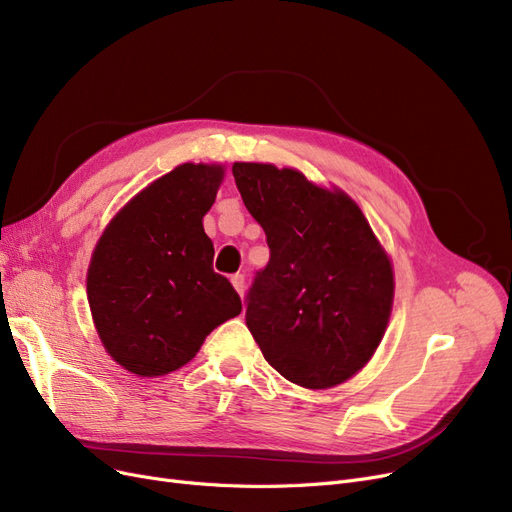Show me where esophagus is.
<instances>
[{"label": "esophagus", "mask_w": 512, "mask_h": 512, "mask_svg": "<svg viewBox=\"0 0 512 512\" xmlns=\"http://www.w3.org/2000/svg\"><path fill=\"white\" fill-rule=\"evenodd\" d=\"M230 280H232V286L236 288V293L240 297H244V288H247V286H244V276L242 274H234Z\"/></svg>", "instance_id": "1"}]
</instances>
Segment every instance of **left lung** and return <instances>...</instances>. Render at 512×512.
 Wrapping results in <instances>:
<instances>
[{
  "label": "left lung",
  "mask_w": 512,
  "mask_h": 512,
  "mask_svg": "<svg viewBox=\"0 0 512 512\" xmlns=\"http://www.w3.org/2000/svg\"><path fill=\"white\" fill-rule=\"evenodd\" d=\"M232 173L272 251L244 314L263 358L305 389L345 383L385 337L391 257L341 188L272 163L238 161Z\"/></svg>",
  "instance_id": "8db88e82"
}]
</instances>
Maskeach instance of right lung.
Wrapping results in <instances>:
<instances>
[{
	"instance_id": "obj_1",
	"label": "right lung",
	"mask_w": 512,
	"mask_h": 512,
	"mask_svg": "<svg viewBox=\"0 0 512 512\" xmlns=\"http://www.w3.org/2000/svg\"><path fill=\"white\" fill-rule=\"evenodd\" d=\"M224 175L219 163L177 165L125 203L96 242L87 303L106 353L131 374L186 366L213 328L240 314L203 228Z\"/></svg>"
}]
</instances>
